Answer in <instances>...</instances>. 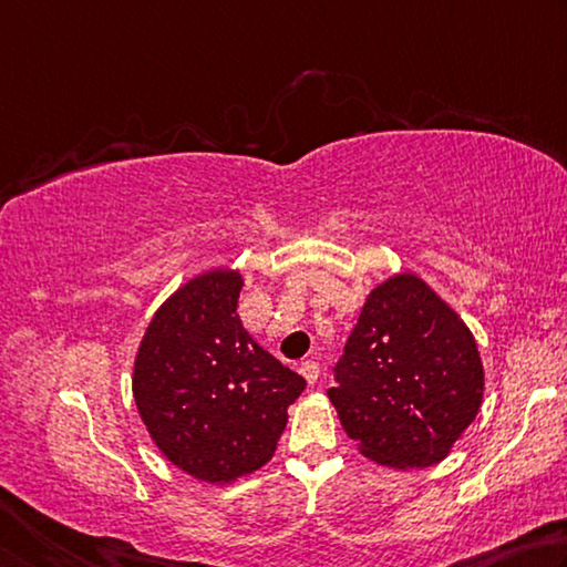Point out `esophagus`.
Listing matches in <instances>:
<instances>
[{
    "mask_svg": "<svg viewBox=\"0 0 567 567\" xmlns=\"http://www.w3.org/2000/svg\"><path fill=\"white\" fill-rule=\"evenodd\" d=\"M299 373H301L303 379L309 381V383H316V379H319V363H316V361H303V363L299 365Z\"/></svg>",
    "mask_w": 567,
    "mask_h": 567,
    "instance_id": "obj_1",
    "label": "esophagus"
}]
</instances>
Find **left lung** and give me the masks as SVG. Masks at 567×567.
<instances>
[{"label":"left lung","instance_id":"8db88e82","mask_svg":"<svg viewBox=\"0 0 567 567\" xmlns=\"http://www.w3.org/2000/svg\"><path fill=\"white\" fill-rule=\"evenodd\" d=\"M333 379L343 431L365 458L399 471L441 463L485 389L471 329L411 271L369 293Z\"/></svg>","mask_w":567,"mask_h":567}]
</instances>
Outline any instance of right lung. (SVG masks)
<instances>
[{
  "instance_id": "right-lung-1",
  "label": "right lung",
  "mask_w": 567,
  "mask_h": 567,
  "mask_svg": "<svg viewBox=\"0 0 567 567\" xmlns=\"http://www.w3.org/2000/svg\"><path fill=\"white\" fill-rule=\"evenodd\" d=\"M241 286L231 268L194 276L158 306L134 361V401L156 449L216 485L271 461L306 389L241 326Z\"/></svg>"
}]
</instances>
